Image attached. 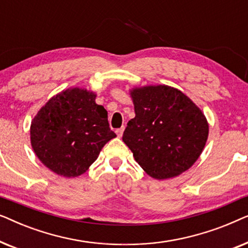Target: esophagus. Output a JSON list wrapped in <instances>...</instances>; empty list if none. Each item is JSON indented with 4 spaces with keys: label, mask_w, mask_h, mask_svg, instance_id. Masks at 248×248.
Here are the masks:
<instances>
[{
    "label": "esophagus",
    "mask_w": 248,
    "mask_h": 248,
    "mask_svg": "<svg viewBox=\"0 0 248 248\" xmlns=\"http://www.w3.org/2000/svg\"><path fill=\"white\" fill-rule=\"evenodd\" d=\"M123 132H124V127H121V128H118V130H116L117 137L122 138V135H123Z\"/></svg>",
    "instance_id": "1"
}]
</instances>
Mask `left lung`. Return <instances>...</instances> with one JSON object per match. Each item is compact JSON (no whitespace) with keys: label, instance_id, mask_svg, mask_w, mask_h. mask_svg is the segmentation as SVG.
<instances>
[{"label":"left lung","instance_id":"left-lung-1","mask_svg":"<svg viewBox=\"0 0 248 248\" xmlns=\"http://www.w3.org/2000/svg\"><path fill=\"white\" fill-rule=\"evenodd\" d=\"M135 117L128 121L124 143L135 161L155 179L178 176L198 160L209 135L201 109L165 84L131 90Z\"/></svg>","mask_w":248,"mask_h":248}]
</instances>
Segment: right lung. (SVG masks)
<instances>
[{"label":"right lung","instance_id":"obj_1","mask_svg":"<svg viewBox=\"0 0 248 248\" xmlns=\"http://www.w3.org/2000/svg\"><path fill=\"white\" fill-rule=\"evenodd\" d=\"M94 99L93 91L70 88L50 98L32 120L31 147L55 174L69 178L82 175L116 137L107 110Z\"/></svg>","mask_w":248,"mask_h":248}]
</instances>
